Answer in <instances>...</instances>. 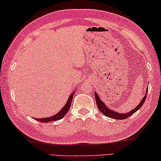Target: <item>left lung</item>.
Returning a JSON list of instances; mask_svg holds the SVG:
<instances>
[{
  "mask_svg": "<svg viewBox=\"0 0 161 161\" xmlns=\"http://www.w3.org/2000/svg\"><path fill=\"white\" fill-rule=\"evenodd\" d=\"M147 89L148 88H147V92H146L144 97H143V99L141 100V101L140 102L138 105H137L134 109L131 110V111H130L129 112H126V113H121V112L119 113V112L114 111V110L110 109L109 107H108L107 106H106V104L101 101V99L100 98L99 95H97V92H95L96 103H97V107H98V109L100 110V112H101L103 114H104V115L109 117V118H113V119H117V120H123V119H126L127 118H129V116H131V114H133L135 112H136L137 110H138L139 108L143 106V104L144 103V102L146 101V98H147V95L148 92Z\"/></svg>",
  "mask_w": 161,
  "mask_h": 161,
  "instance_id": "obj_1",
  "label": "left lung"
}]
</instances>
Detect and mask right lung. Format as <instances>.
<instances>
[{
    "label": "right lung",
    "mask_w": 161,
    "mask_h": 161,
    "mask_svg": "<svg viewBox=\"0 0 161 161\" xmlns=\"http://www.w3.org/2000/svg\"><path fill=\"white\" fill-rule=\"evenodd\" d=\"M75 92V90L72 93H71V95L69 97V98L66 101V105L63 107L61 109H60V112H58L57 114H54L53 116L51 117H48V118H35V120H37V121L41 122V123H47V122H50V121H55V120H60L64 118V116L66 115V114L67 113L69 109L70 106H71V103H72V98H73V96H74V94Z\"/></svg>",
    "instance_id": "right-lung-1"
}]
</instances>
